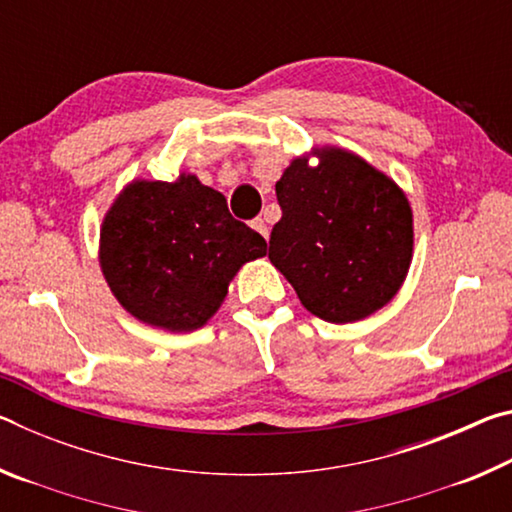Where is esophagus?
<instances>
[{
    "label": "esophagus",
    "instance_id": "esophagus-1",
    "mask_svg": "<svg viewBox=\"0 0 512 512\" xmlns=\"http://www.w3.org/2000/svg\"><path fill=\"white\" fill-rule=\"evenodd\" d=\"M250 225H253L255 232H259V235H262L264 239H268V225H266L264 219H255Z\"/></svg>",
    "mask_w": 512,
    "mask_h": 512
}]
</instances>
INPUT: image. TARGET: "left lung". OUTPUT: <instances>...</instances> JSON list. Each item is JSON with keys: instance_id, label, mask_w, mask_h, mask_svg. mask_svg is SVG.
I'll return each mask as SVG.
<instances>
[{"instance_id": "8db88e82", "label": "left lung", "mask_w": 512, "mask_h": 512, "mask_svg": "<svg viewBox=\"0 0 512 512\" xmlns=\"http://www.w3.org/2000/svg\"><path fill=\"white\" fill-rule=\"evenodd\" d=\"M316 157L319 162L311 165ZM282 219L268 259L302 307L327 323H357L391 302L413 259V210L404 189L361 155L314 146L275 183Z\"/></svg>"}]
</instances>
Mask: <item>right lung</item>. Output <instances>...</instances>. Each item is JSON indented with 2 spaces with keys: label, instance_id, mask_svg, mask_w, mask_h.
Returning <instances> with one entry per match:
<instances>
[{
  "label": "right lung",
  "instance_id": "1",
  "mask_svg": "<svg viewBox=\"0 0 512 512\" xmlns=\"http://www.w3.org/2000/svg\"><path fill=\"white\" fill-rule=\"evenodd\" d=\"M264 255V237L232 219L225 196L187 171L173 183L131 180L99 232V266L112 296L164 332L207 325L239 268Z\"/></svg>",
  "mask_w": 512,
  "mask_h": 512
}]
</instances>
